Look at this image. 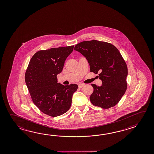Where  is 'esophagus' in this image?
Masks as SVG:
<instances>
[{
    "label": "esophagus",
    "instance_id": "esophagus-1",
    "mask_svg": "<svg viewBox=\"0 0 154 154\" xmlns=\"http://www.w3.org/2000/svg\"><path fill=\"white\" fill-rule=\"evenodd\" d=\"M84 84H79L78 86L79 88H82L83 86H84Z\"/></svg>",
    "mask_w": 154,
    "mask_h": 154
}]
</instances>
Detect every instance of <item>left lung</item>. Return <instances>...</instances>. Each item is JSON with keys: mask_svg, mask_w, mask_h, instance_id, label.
<instances>
[{"mask_svg": "<svg viewBox=\"0 0 154 154\" xmlns=\"http://www.w3.org/2000/svg\"><path fill=\"white\" fill-rule=\"evenodd\" d=\"M74 50L87 59L91 72L100 73L101 86L91 84L92 105L104 109L117 105L127 90L128 75L127 66L118 49L109 43L94 39L79 43Z\"/></svg>", "mask_w": 154, "mask_h": 154, "instance_id": "1", "label": "left lung"}]
</instances>
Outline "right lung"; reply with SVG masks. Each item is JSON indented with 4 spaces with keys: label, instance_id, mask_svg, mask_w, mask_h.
Wrapping results in <instances>:
<instances>
[{
    "label": "right lung",
    "instance_id": "add662e5",
    "mask_svg": "<svg viewBox=\"0 0 154 154\" xmlns=\"http://www.w3.org/2000/svg\"><path fill=\"white\" fill-rule=\"evenodd\" d=\"M74 46L52 48L36 52L25 72V82L34 104L51 117L65 113L72 105L73 94L78 86L58 83L57 76L62 72Z\"/></svg>",
    "mask_w": 154,
    "mask_h": 154
}]
</instances>
